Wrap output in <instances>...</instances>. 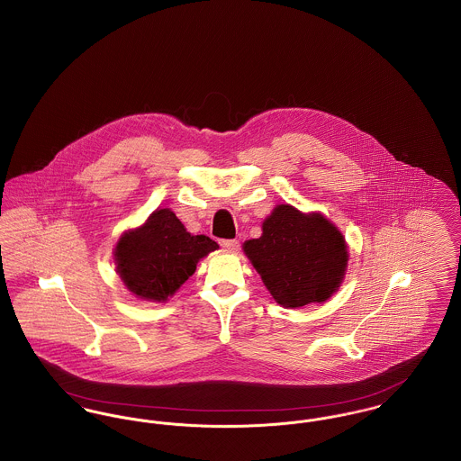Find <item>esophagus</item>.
I'll list each match as a JSON object with an SVG mask.
<instances>
[{
  "instance_id": "1",
  "label": "esophagus",
  "mask_w": 461,
  "mask_h": 461,
  "mask_svg": "<svg viewBox=\"0 0 461 461\" xmlns=\"http://www.w3.org/2000/svg\"><path fill=\"white\" fill-rule=\"evenodd\" d=\"M221 246L226 249V250L235 252V250H239V248H240V242L235 240V239H231V240H221Z\"/></svg>"
}]
</instances>
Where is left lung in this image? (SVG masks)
<instances>
[{"label":"left lung","mask_w":461,"mask_h":461,"mask_svg":"<svg viewBox=\"0 0 461 461\" xmlns=\"http://www.w3.org/2000/svg\"><path fill=\"white\" fill-rule=\"evenodd\" d=\"M244 252L285 309L326 302L344 281L349 259L342 233L324 215L291 205H277Z\"/></svg>","instance_id":"left-lung-1"}]
</instances>
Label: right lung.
<instances>
[{"mask_svg":"<svg viewBox=\"0 0 461 461\" xmlns=\"http://www.w3.org/2000/svg\"><path fill=\"white\" fill-rule=\"evenodd\" d=\"M217 248L205 235H191L170 209H158L119 239L117 274L139 298L167 302L194 274L196 263Z\"/></svg>","mask_w":461,"mask_h":461,"instance_id":"1","label":"right lung"}]
</instances>
